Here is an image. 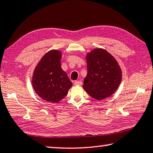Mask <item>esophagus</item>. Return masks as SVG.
<instances>
[{"instance_id": "esophagus-1", "label": "esophagus", "mask_w": 153, "mask_h": 153, "mask_svg": "<svg viewBox=\"0 0 153 153\" xmlns=\"http://www.w3.org/2000/svg\"><path fill=\"white\" fill-rule=\"evenodd\" d=\"M82 84V81H80V80H79V81L74 82V85H81Z\"/></svg>"}]
</instances>
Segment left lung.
<instances>
[{
  "label": "left lung",
  "mask_w": 153,
  "mask_h": 153,
  "mask_svg": "<svg viewBox=\"0 0 153 153\" xmlns=\"http://www.w3.org/2000/svg\"><path fill=\"white\" fill-rule=\"evenodd\" d=\"M88 74L83 88L91 98L102 100L117 90L122 80L118 63L106 50L96 48L86 55Z\"/></svg>",
  "instance_id": "obj_1"
}]
</instances>
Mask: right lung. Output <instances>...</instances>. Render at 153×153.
<instances>
[{"label":"right lung","instance_id":"add662e5","mask_svg":"<svg viewBox=\"0 0 153 153\" xmlns=\"http://www.w3.org/2000/svg\"><path fill=\"white\" fill-rule=\"evenodd\" d=\"M62 51L53 49L43 55L36 65L32 85L36 94L47 102L57 103L71 88L67 74L61 67Z\"/></svg>","mask_w":153,"mask_h":153}]
</instances>
